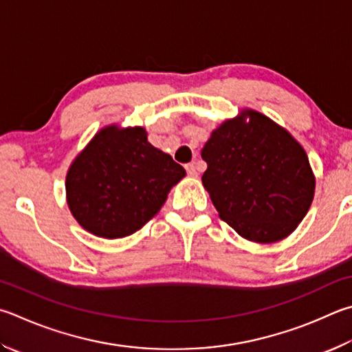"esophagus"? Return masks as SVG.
Masks as SVG:
<instances>
[{
	"mask_svg": "<svg viewBox=\"0 0 352 352\" xmlns=\"http://www.w3.org/2000/svg\"><path fill=\"white\" fill-rule=\"evenodd\" d=\"M186 170H188V175L189 177H197L198 175V172H197V166L194 164V163H189V164H186Z\"/></svg>",
	"mask_w": 352,
	"mask_h": 352,
	"instance_id": "esophagus-1",
	"label": "esophagus"
}]
</instances>
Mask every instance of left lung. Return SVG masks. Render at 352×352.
Wrapping results in <instances>:
<instances>
[{
	"label": "left lung",
	"mask_w": 352,
	"mask_h": 352,
	"mask_svg": "<svg viewBox=\"0 0 352 352\" xmlns=\"http://www.w3.org/2000/svg\"><path fill=\"white\" fill-rule=\"evenodd\" d=\"M201 158L203 186L220 219L249 241L286 239L314 200L316 175L303 146L258 111L246 107L223 121Z\"/></svg>",
	"instance_id": "left-lung-1"
}]
</instances>
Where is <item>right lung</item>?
Masks as SVG:
<instances>
[{
	"instance_id": "right-lung-1",
	"label": "right lung",
	"mask_w": 352,
	"mask_h": 352,
	"mask_svg": "<svg viewBox=\"0 0 352 352\" xmlns=\"http://www.w3.org/2000/svg\"><path fill=\"white\" fill-rule=\"evenodd\" d=\"M184 175L183 166L148 142L144 127L107 124L69 166L67 206L85 231L123 239L157 215Z\"/></svg>"
}]
</instances>
